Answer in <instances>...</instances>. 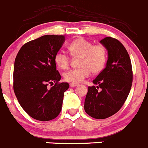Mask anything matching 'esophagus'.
Masks as SVG:
<instances>
[{
  "instance_id": "1",
  "label": "esophagus",
  "mask_w": 148,
  "mask_h": 148,
  "mask_svg": "<svg viewBox=\"0 0 148 148\" xmlns=\"http://www.w3.org/2000/svg\"><path fill=\"white\" fill-rule=\"evenodd\" d=\"M78 86L77 84H74V83L70 84V86H71V87H74V86Z\"/></svg>"
}]
</instances>
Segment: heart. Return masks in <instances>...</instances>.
I'll use <instances>...</instances> for the list:
<instances>
[{"label": "heart", "instance_id": "heart-1", "mask_svg": "<svg viewBox=\"0 0 148 148\" xmlns=\"http://www.w3.org/2000/svg\"><path fill=\"white\" fill-rule=\"evenodd\" d=\"M70 53L74 57H79V65L81 66L66 71L64 74L66 81L74 84L82 82L91 74L100 72L105 66L107 51L102 44L93 45L91 41L84 38H79L71 41L68 46ZM54 62L57 66L62 69L69 67L70 58L63 51H58L55 54Z\"/></svg>", "mask_w": 148, "mask_h": 148}]
</instances>
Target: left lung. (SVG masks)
<instances>
[{
    "instance_id": "obj_1",
    "label": "left lung",
    "mask_w": 148,
    "mask_h": 148,
    "mask_svg": "<svg viewBox=\"0 0 148 148\" xmlns=\"http://www.w3.org/2000/svg\"><path fill=\"white\" fill-rule=\"evenodd\" d=\"M99 42L108 53L106 66L88 87L84 110L95 119H105L117 113L124 104L132 83L130 58L125 46L112 37ZM101 89L99 90V88Z\"/></svg>"
}]
</instances>
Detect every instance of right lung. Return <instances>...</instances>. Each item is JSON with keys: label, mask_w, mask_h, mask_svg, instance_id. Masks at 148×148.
Instances as JSON below:
<instances>
[{"label": "right lung", "mask_w": 148, "mask_h": 148, "mask_svg": "<svg viewBox=\"0 0 148 148\" xmlns=\"http://www.w3.org/2000/svg\"><path fill=\"white\" fill-rule=\"evenodd\" d=\"M65 41L64 36L45 35L26 43L16 56L13 89L19 104L35 120L49 121L62 110L67 82L59 83L55 54ZM55 83L49 89V83Z\"/></svg>", "instance_id": "1"}]
</instances>
